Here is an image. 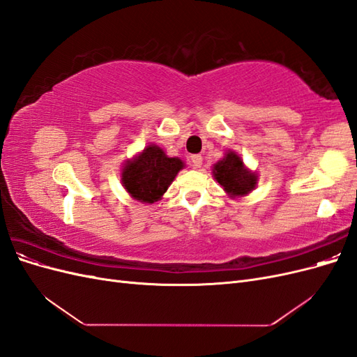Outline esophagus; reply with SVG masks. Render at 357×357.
Listing matches in <instances>:
<instances>
[{"label": "esophagus", "mask_w": 357, "mask_h": 357, "mask_svg": "<svg viewBox=\"0 0 357 357\" xmlns=\"http://www.w3.org/2000/svg\"><path fill=\"white\" fill-rule=\"evenodd\" d=\"M190 160H192V165L195 167V168H201L202 167V156L201 155H192Z\"/></svg>", "instance_id": "obj_1"}]
</instances>
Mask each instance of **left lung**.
<instances>
[{
  "label": "left lung",
  "instance_id": "1",
  "mask_svg": "<svg viewBox=\"0 0 357 357\" xmlns=\"http://www.w3.org/2000/svg\"><path fill=\"white\" fill-rule=\"evenodd\" d=\"M213 176L229 197H244L250 193L257 183L256 172L248 171L243 159L232 150L213 167Z\"/></svg>",
  "mask_w": 357,
  "mask_h": 357
}]
</instances>
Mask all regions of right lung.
Returning a JSON list of instances; mask_svg holds the SVG:
<instances>
[{
  "instance_id": "right-lung-1",
  "label": "right lung",
  "mask_w": 357,
  "mask_h": 357,
  "mask_svg": "<svg viewBox=\"0 0 357 357\" xmlns=\"http://www.w3.org/2000/svg\"><path fill=\"white\" fill-rule=\"evenodd\" d=\"M183 167L181 159L168 158L160 147L150 144L138 156L126 160L122 185L134 199L153 204L162 198Z\"/></svg>"
}]
</instances>
